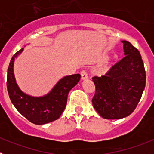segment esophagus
<instances>
[{
  "mask_svg": "<svg viewBox=\"0 0 154 154\" xmlns=\"http://www.w3.org/2000/svg\"><path fill=\"white\" fill-rule=\"evenodd\" d=\"M81 78L82 80H85L88 78V74H87L86 71L82 70L81 72Z\"/></svg>",
  "mask_w": 154,
  "mask_h": 154,
  "instance_id": "obj_1",
  "label": "esophagus"
}]
</instances>
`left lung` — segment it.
<instances>
[{"label":"left lung","mask_w":154,"mask_h":154,"mask_svg":"<svg viewBox=\"0 0 154 154\" xmlns=\"http://www.w3.org/2000/svg\"><path fill=\"white\" fill-rule=\"evenodd\" d=\"M125 57L101 77H92L96 92L92 105L102 117L119 119L134 111L146 85V71L140 53L122 41Z\"/></svg>","instance_id":"left-lung-1"}]
</instances>
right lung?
Wrapping results in <instances>:
<instances>
[{
	"instance_id": "right-lung-1",
	"label": "right lung",
	"mask_w": 154,
	"mask_h": 154,
	"mask_svg": "<svg viewBox=\"0 0 154 154\" xmlns=\"http://www.w3.org/2000/svg\"><path fill=\"white\" fill-rule=\"evenodd\" d=\"M23 49L21 48L13 55L8 66L7 88L11 101L17 111L32 123L42 125L56 120L65 110L69 91L78 83L81 75L74 74L65 76L44 96H28L19 89L14 75V58Z\"/></svg>"
}]
</instances>
